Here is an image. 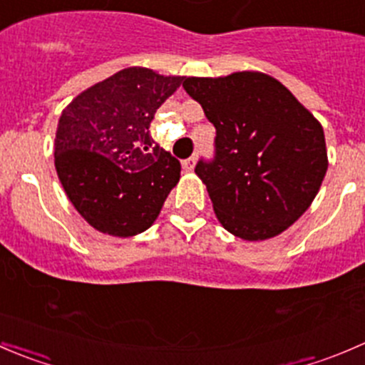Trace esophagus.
Wrapping results in <instances>:
<instances>
[{
    "label": "esophagus",
    "mask_w": 365,
    "mask_h": 365,
    "mask_svg": "<svg viewBox=\"0 0 365 365\" xmlns=\"http://www.w3.org/2000/svg\"><path fill=\"white\" fill-rule=\"evenodd\" d=\"M182 165H183V169H185V171H192L194 165H196V155H192V157H189V159L183 160Z\"/></svg>",
    "instance_id": "esophagus-1"
}]
</instances>
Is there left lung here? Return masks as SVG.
Returning <instances> with one entry per match:
<instances>
[{
  "label": "left lung",
  "mask_w": 365,
  "mask_h": 365,
  "mask_svg": "<svg viewBox=\"0 0 365 365\" xmlns=\"http://www.w3.org/2000/svg\"><path fill=\"white\" fill-rule=\"evenodd\" d=\"M183 88L215 127L213 159L203 180L224 230L264 240L288 230L325 178V134L292 91L261 72L185 77Z\"/></svg>",
  "instance_id": "1"
}]
</instances>
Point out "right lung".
<instances>
[{
	"mask_svg": "<svg viewBox=\"0 0 365 365\" xmlns=\"http://www.w3.org/2000/svg\"><path fill=\"white\" fill-rule=\"evenodd\" d=\"M183 77L130 67L77 95L54 139L58 178L77 212L102 233L148 230L180 180V160L157 145L150 123Z\"/></svg>",
	"mask_w": 365,
	"mask_h": 365,
	"instance_id": "add662e5",
	"label": "right lung"
}]
</instances>
